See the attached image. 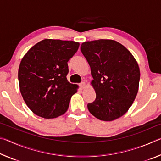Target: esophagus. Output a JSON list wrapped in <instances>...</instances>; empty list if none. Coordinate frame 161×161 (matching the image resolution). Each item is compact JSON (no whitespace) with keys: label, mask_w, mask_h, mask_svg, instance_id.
I'll return each mask as SVG.
<instances>
[{"label":"esophagus","mask_w":161,"mask_h":161,"mask_svg":"<svg viewBox=\"0 0 161 161\" xmlns=\"http://www.w3.org/2000/svg\"><path fill=\"white\" fill-rule=\"evenodd\" d=\"M80 86L81 87V88L84 89V87L86 86V83H85V82H84V81H82V82H81V83L80 84Z\"/></svg>","instance_id":"34e87169"}]
</instances>
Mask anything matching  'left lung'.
<instances>
[{
	"label": "left lung",
	"instance_id": "left-lung-1",
	"mask_svg": "<svg viewBox=\"0 0 161 161\" xmlns=\"http://www.w3.org/2000/svg\"><path fill=\"white\" fill-rule=\"evenodd\" d=\"M81 51L91 67L96 99L87 104L98 119L111 121L127 112L138 91L140 69L132 54L113 40L83 42Z\"/></svg>",
	"mask_w": 161,
	"mask_h": 161
}]
</instances>
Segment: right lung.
I'll list each match as a JSON object with an SVG mask.
<instances>
[{"label":"right lung","mask_w":161,"mask_h":161,"mask_svg":"<svg viewBox=\"0 0 161 161\" xmlns=\"http://www.w3.org/2000/svg\"><path fill=\"white\" fill-rule=\"evenodd\" d=\"M79 46L74 41L45 39L32 47L22 59L18 69L20 91L35 114L54 119L68 109L78 86L67 81V62Z\"/></svg>","instance_id":"add662e5"}]
</instances>
